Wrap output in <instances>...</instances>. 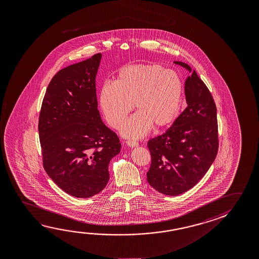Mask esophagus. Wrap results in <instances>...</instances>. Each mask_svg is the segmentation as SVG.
Returning <instances> with one entry per match:
<instances>
[{"label": "esophagus", "mask_w": 259, "mask_h": 259, "mask_svg": "<svg viewBox=\"0 0 259 259\" xmlns=\"http://www.w3.org/2000/svg\"><path fill=\"white\" fill-rule=\"evenodd\" d=\"M126 144H127L128 146H130V147H136V146L138 145V143L136 141L128 140L126 141Z\"/></svg>", "instance_id": "obj_1"}]
</instances>
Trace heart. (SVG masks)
<instances>
[{"mask_svg":"<svg viewBox=\"0 0 259 259\" xmlns=\"http://www.w3.org/2000/svg\"><path fill=\"white\" fill-rule=\"evenodd\" d=\"M183 84L174 70L159 64H130L119 69L115 82L104 83L99 103L107 123L121 128L128 138H140L153 127L169 126L178 115L183 98Z\"/></svg>","mask_w":259,"mask_h":259,"instance_id":"b5f03b06","label":"heart"}]
</instances>
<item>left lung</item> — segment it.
I'll return each instance as SVG.
<instances>
[{
  "mask_svg": "<svg viewBox=\"0 0 259 259\" xmlns=\"http://www.w3.org/2000/svg\"><path fill=\"white\" fill-rule=\"evenodd\" d=\"M174 63L187 68L188 64ZM186 108L172 125L148 142L152 157L147 181L164 195L177 196L199 183L219 150L217 108L212 95L195 70L185 81Z\"/></svg>",
  "mask_w": 259,
  "mask_h": 259,
  "instance_id": "8db88e82",
  "label": "left lung"
}]
</instances>
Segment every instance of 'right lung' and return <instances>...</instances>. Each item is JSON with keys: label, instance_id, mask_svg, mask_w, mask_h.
I'll use <instances>...</instances> for the list:
<instances>
[{"label": "right lung", "instance_id": "obj_1", "mask_svg": "<svg viewBox=\"0 0 259 259\" xmlns=\"http://www.w3.org/2000/svg\"><path fill=\"white\" fill-rule=\"evenodd\" d=\"M102 54L63 68L52 77L38 117L44 170L76 198L99 193L109 181L108 164L120 153L118 136L103 123L96 76Z\"/></svg>", "mask_w": 259, "mask_h": 259}]
</instances>
